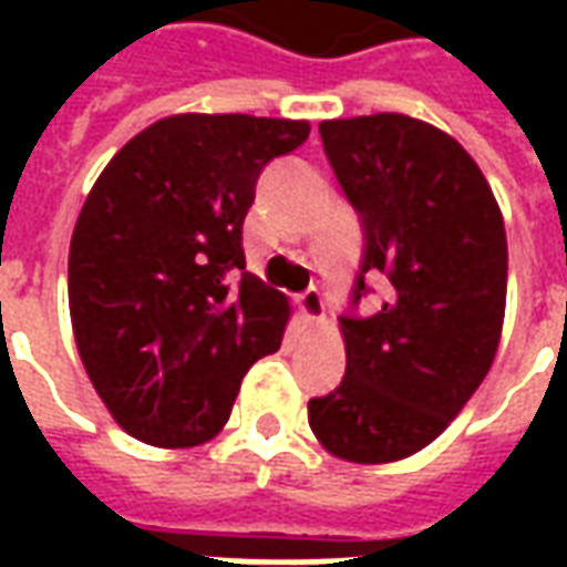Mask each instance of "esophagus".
<instances>
[{
    "label": "esophagus",
    "instance_id": "esophagus-1",
    "mask_svg": "<svg viewBox=\"0 0 567 567\" xmlns=\"http://www.w3.org/2000/svg\"><path fill=\"white\" fill-rule=\"evenodd\" d=\"M297 309L303 312V319L307 321H319L324 316V300H321L319 288H309L303 295L297 297Z\"/></svg>",
    "mask_w": 567,
    "mask_h": 567
}]
</instances>
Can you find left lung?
<instances>
[{
    "instance_id": "1",
    "label": "left lung",
    "mask_w": 567,
    "mask_h": 567,
    "mask_svg": "<svg viewBox=\"0 0 567 567\" xmlns=\"http://www.w3.org/2000/svg\"><path fill=\"white\" fill-rule=\"evenodd\" d=\"M319 133L364 218L361 272L392 288L370 319H340L346 377L309 401V427L343 462H401L446 431L495 361L504 218L474 157L427 121L380 112L321 121Z\"/></svg>"
}]
</instances>
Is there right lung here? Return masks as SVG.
<instances>
[{
	"label": "right lung",
	"instance_id": "obj_1",
	"mask_svg": "<svg viewBox=\"0 0 567 567\" xmlns=\"http://www.w3.org/2000/svg\"><path fill=\"white\" fill-rule=\"evenodd\" d=\"M309 121L185 112L105 163L69 246L81 364L130 437L185 450L230 419L239 382L282 346L291 303L246 272L260 169Z\"/></svg>",
	"mask_w": 567,
	"mask_h": 567
}]
</instances>
